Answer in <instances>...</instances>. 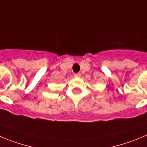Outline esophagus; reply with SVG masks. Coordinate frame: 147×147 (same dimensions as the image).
<instances>
[{"instance_id":"1","label":"esophagus","mask_w":147,"mask_h":147,"mask_svg":"<svg viewBox=\"0 0 147 147\" xmlns=\"http://www.w3.org/2000/svg\"><path fill=\"white\" fill-rule=\"evenodd\" d=\"M74 76H75V78H80V77L81 76V75H80V73H75L74 74Z\"/></svg>"}]
</instances>
